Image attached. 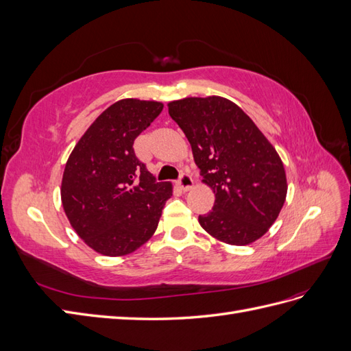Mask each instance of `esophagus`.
Wrapping results in <instances>:
<instances>
[{
  "label": "esophagus",
  "instance_id": "esophagus-1",
  "mask_svg": "<svg viewBox=\"0 0 351 351\" xmlns=\"http://www.w3.org/2000/svg\"><path fill=\"white\" fill-rule=\"evenodd\" d=\"M178 184L183 190L192 189V186H193L192 176H190L189 173H182V174H180V178H178Z\"/></svg>",
  "mask_w": 351,
  "mask_h": 351
}]
</instances>
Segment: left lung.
Returning <instances> with one entry per match:
<instances>
[{
  "label": "left lung",
  "mask_w": 351,
  "mask_h": 351,
  "mask_svg": "<svg viewBox=\"0 0 351 351\" xmlns=\"http://www.w3.org/2000/svg\"><path fill=\"white\" fill-rule=\"evenodd\" d=\"M168 114L192 145L204 182L214 190L210 212L199 224L215 239L244 246L277 219L287 195L281 158L250 117L221 97L184 98Z\"/></svg>",
  "instance_id": "8db88e82"
}]
</instances>
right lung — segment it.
Here are the masks:
<instances>
[{"label":"right lung","mask_w":351,"mask_h":351,"mask_svg":"<svg viewBox=\"0 0 351 351\" xmlns=\"http://www.w3.org/2000/svg\"><path fill=\"white\" fill-rule=\"evenodd\" d=\"M155 101L121 99L105 110L74 146L64 168L61 202L79 237L105 256L139 249L155 232L171 183L136 156L137 136L161 114Z\"/></svg>","instance_id":"1"}]
</instances>
